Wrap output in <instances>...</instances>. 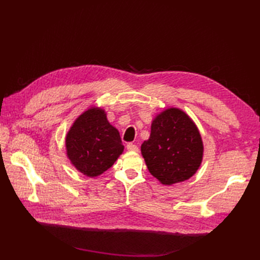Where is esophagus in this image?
I'll list each match as a JSON object with an SVG mask.
<instances>
[{"instance_id":"obj_1","label":"esophagus","mask_w":260,"mask_h":260,"mask_svg":"<svg viewBox=\"0 0 260 260\" xmlns=\"http://www.w3.org/2000/svg\"><path fill=\"white\" fill-rule=\"evenodd\" d=\"M126 147H127V150L132 151V152H137V151H139V147H137V145L133 144V143H128Z\"/></svg>"}]
</instances>
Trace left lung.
I'll use <instances>...</instances> for the list:
<instances>
[{
	"label": "left lung",
	"mask_w": 260,
	"mask_h": 260,
	"mask_svg": "<svg viewBox=\"0 0 260 260\" xmlns=\"http://www.w3.org/2000/svg\"><path fill=\"white\" fill-rule=\"evenodd\" d=\"M150 173L162 184L183 182L194 174L202 162L201 135L192 119L178 108L157 115L150 139L141 146Z\"/></svg>",
	"instance_id": "8db88e82"
}]
</instances>
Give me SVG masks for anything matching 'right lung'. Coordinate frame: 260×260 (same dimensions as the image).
Returning a JSON list of instances; mask_svg holds the SVG:
<instances>
[{"label": "right lung", "mask_w": 260, "mask_h": 260, "mask_svg": "<svg viewBox=\"0 0 260 260\" xmlns=\"http://www.w3.org/2000/svg\"><path fill=\"white\" fill-rule=\"evenodd\" d=\"M67 155L76 169L90 178L101 175L124 151L118 131L101 108H90L76 119L66 136Z\"/></svg>", "instance_id": "right-lung-1"}]
</instances>
